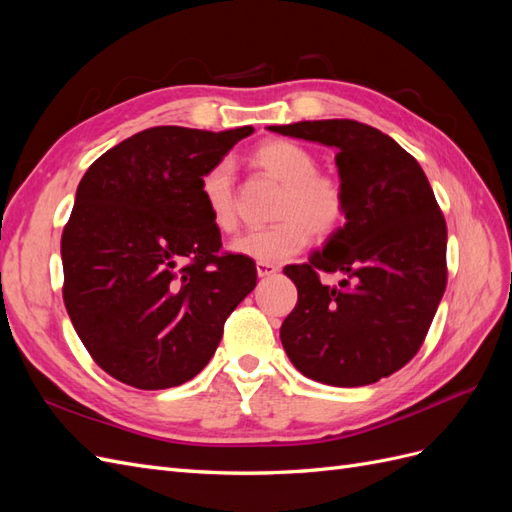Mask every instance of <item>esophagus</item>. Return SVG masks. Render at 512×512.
<instances>
[{"instance_id": "34e87169", "label": "esophagus", "mask_w": 512, "mask_h": 512, "mask_svg": "<svg viewBox=\"0 0 512 512\" xmlns=\"http://www.w3.org/2000/svg\"><path fill=\"white\" fill-rule=\"evenodd\" d=\"M256 271H258V277H271L280 271V267L269 265V262H256Z\"/></svg>"}]
</instances>
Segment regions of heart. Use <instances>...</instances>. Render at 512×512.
Listing matches in <instances>:
<instances>
[{
  "mask_svg": "<svg viewBox=\"0 0 512 512\" xmlns=\"http://www.w3.org/2000/svg\"><path fill=\"white\" fill-rule=\"evenodd\" d=\"M252 160L284 183V190L275 207L277 222L232 239V252L277 265L297 256L309 243L312 232L324 239L344 226L348 215L346 188L333 175L318 173V160L307 147L286 138H273L256 147ZM200 200L215 228L222 232L237 228L235 170L228 160L215 162L200 177Z\"/></svg>",
  "mask_w": 512,
  "mask_h": 512,
  "instance_id": "heart-1",
  "label": "heart"
}]
</instances>
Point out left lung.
<instances>
[{
  "mask_svg": "<svg viewBox=\"0 0 512 512\" xmlns=\"http://www.w3.org/2000/svg\"><path fill=\"white\" fill-rule=\"evenodd\" d=\"M271 132L337 149L346 224L284 273L299 301L280 337L303 376L365 386L395 374L423 346L446 288V222L431 185L391 136L352 119L299 121ZM344 272L339 287L319 273Z\"/></svg>",
  "mask_w": 512,
  "mask_h": 512,
  "instance_id": "8db88e82",
  "label": "left lung"
}]
</instances>
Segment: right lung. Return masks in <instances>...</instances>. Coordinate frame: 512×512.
Here are the masks:
<instances>
[{"label": "right lung", "instance_id": "add662e5", "mask_svg": "<svg viewBox=\"0 0 512 512\" xmlns=\"http://www.w3.org/2000/svg\"><path fill=\"white\" fill-rule=\"evenodd\" d=\"M254 132L158 126L83 175L61 235L64 303L108 376L160 391L192 380L256 286L252 258L222 252L200 177Z\"/></svg>", "mask_w": 512, "mask_h": 512}]
</instances>
